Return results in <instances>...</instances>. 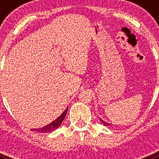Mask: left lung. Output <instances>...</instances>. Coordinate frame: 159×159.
I'll use <instances>...</instances> for the list:
<instances>
[{
  "label": "left lung",
  "instance_id": "left-lung-1",
  "mask_svg": "<svg viewBox=\"0 0 159 159\" xmlns=\"http://www.w3.org/2000/svg\"><path fill=\"white\" fill-rule=\"evenodd\" d=\"M101 121H102V123H103V124L105 125V126H108V125H110V123H106V122H104V121H102V119H101Z\"/></svg>",
  "mask_w": 159,
  "mask_h": 159
}]
</instances>
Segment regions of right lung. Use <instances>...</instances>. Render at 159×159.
<instances>
[{
  "instance_id": "obj_1",
  "label": "right lung",
  "mask_w": 159,
  "mask_h": 159,
  "mask_svg": "<svg viewBox=\"0 0 159 159\" xmlns=\"http://www.w3.org/2000/svg\"><path fill=\"white\" fill-rule=\"evenodd\" d=\"M67 108L68 107H67V109H66V110L63 112L62 115H61L60 117L57 118L56 120H54L52 123H51L50 124L47 125V126H45V127H42V128L33 129V130H34L35 131L39 132V133H48V132H51V131H52V130L57 129L59 127H60V124L62 123L63 120H64V118H65L66 114H67Z\"/></svg>"
}]
</instances>
